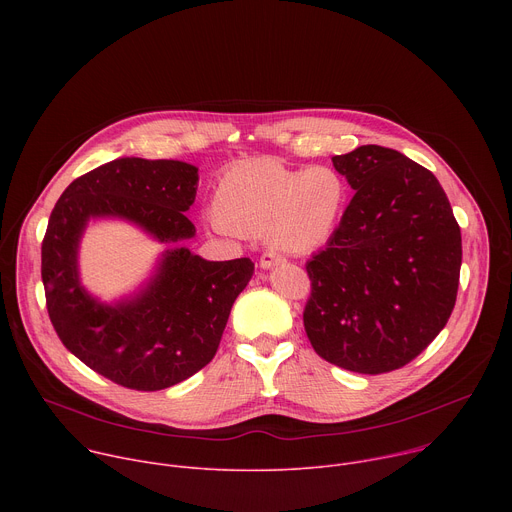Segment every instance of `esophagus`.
I'll use <instances>...</instances> for the list:
<instances>
[{"label":"esophagus","mask_w":512,"mask_h":512,"mask_svg":"<svg viewBox=\"0 0 512 512\" xmlns=\"http://www.w3.org/2000/svg\"><path fill=\"white\" fill-rule=\"evenodd\" d=\"M283 261V257L279 255V253H275V251H265L263 255H261V259H259V265L263 267V269H269V267H273V265H277V263H281Z\"/></svg>","instance_id":"34e87169"}]
</instances>
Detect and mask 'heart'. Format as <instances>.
Masks as SVG:
<instances>
[{
	"label": "heart",
	"instance_id": "b5f03b06",
	"mask_svg": "<svg viewBox=\"0 0 512 512\" xmlns=\"http://www.w3.org/2000/svg\"><path fill=\"white\" fill-rule=\"evenodd\" d=\"M346 182L334 168H289L275 158L229 166L212 190L214 223L239 235H263L283 251L310 253L334 233Z\"/></svg>",
	"mask_w": 512,
	"mask_h": 512
}]
</instances>
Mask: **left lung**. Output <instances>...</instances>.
Returning <instances> with one entry per match:
<instances>
[{
    "instance_id": "left-lung-1",
    "label": "left lung",
    "mask_w": 512,
    "mask_h": 512,
    "mask_svg": "<svg viewBox=\"0 0 512 512\" xmlns=\"http://www.w3.org/2000/svg\"><path fill=\"white\" fill-rule=\"evenodd\" d=\"M356 192L326 249L306 265L304 328L318 356L381 375L405 367L456 306L462 235L437 178L397 150L332 158Z\"/></svg>"
}]
</instances>
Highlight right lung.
Masks as SVG:
<instances>
[{
	"instance_id": "obj_1",
	"label": "right lung",
	"mask_w": 512,
	"mask_h": 512,
	"mask_svg": "<svg viewBox=\"0 0 512 512\" xmlns=\"http://www.w3.org/2000/svg\"><path fill=\"white\" fill-rule=\"evenodd\" d=\"M198 168L176 160L119 158L72 182L52 208L42 241L46 310L60 342L115 385L162 391L204 369L221 344L231 308L253 277L249 257L204 261L186 247L166 253L141 296L101 306L79 283L77 245L91 216H121L156 239L194 237L184 214Z\"/></svg>"
}]
</instances>
